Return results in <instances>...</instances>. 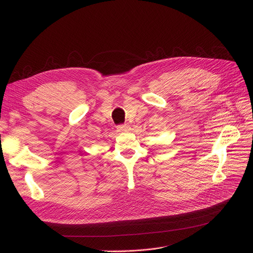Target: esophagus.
<instances>
[{"label":"esophagus","instance_id":"esophagus-1","mask_svg":"<svg viewBox=\"0 0 253 253\" xmlns=\"http://www.w3.org/2000/svg\"><path fill=\"white\" fill-rule=\"evenodd\" d=\"M129 129V126L128 125H119L117 126V131L118 132H126Z\"/></svg>","mask_w":253,"mask_h":253}]
</instances>
